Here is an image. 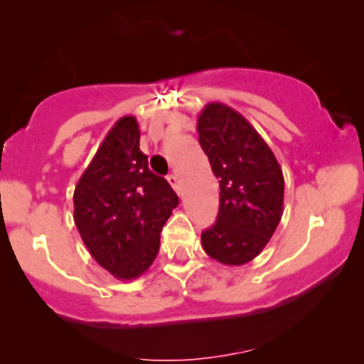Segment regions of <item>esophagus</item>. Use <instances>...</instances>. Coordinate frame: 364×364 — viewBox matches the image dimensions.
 <instances>
[{
  "mask_svg": "<svg viewBox=\"0 0 364 364\" xmlns=\"http://www.w3.org/2000/svg\"><path fill=\"white\" fill-rule=\"evenodd\" d=\"M167 181H168V185L172 186V188L176 190V192L178 193H181V185H179V178L176 174H168L167 176Z\"/></svg>",
  "mask_w": 364,
  "mask_h": 364,
  "instance_id": "obj_1",
  "label": "esophagus"
}]
</instances>
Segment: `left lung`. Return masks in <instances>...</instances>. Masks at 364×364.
I'll return each instance as SVG.
<instances>
[{"label":"left lung","instance_id":"1","mask_svg":"<svg viewBox=\"0 0 364 364\" xmlns=\"http://www.w3.org/2000/svg\"><path fill=\"white\" fill-rule=\"evenodd\" d=\"M197 132L220 183L218 216L200 236L204 252L225 266H243L264 250L280 223L284 172L259 132L229 105H205Z\"/></svg>","mask_w":364,"mask_h":364}]
</instances>
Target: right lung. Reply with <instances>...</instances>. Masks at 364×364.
I'll list each match as a JSON object with an SVG mask.
<instances>
[{"instance_id":"add662e5","label":"right lung","mask_w":364,"mask_h":364,"mask_svg":"<svg viewBox=\"0 0 364 364\" xmlns=\"http://www.w3.org/2000/svg\"><path fill=\"white\" fill-rule=\"evenodd\" d=\"M139 141L137 119H117L73 192L77 230L117 280H135L151 266L161 227L179 204L167 179L149 171Z\"/></svg>"}]
</instances>
